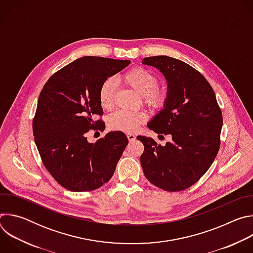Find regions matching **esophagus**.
<instances>
[{
    "label": "esophagus",
    "mask_w": 253,
    "mask_h": 253,
    "mask_svg": "<svg viewBox=\"0 0 253 253\" xmlns=\"http://www.w3.org/2000/svg\"><path fill=\"white\" fill-rule=\"evenodd\" d=\"M127 138H128L129 141H134L136 139V136L134 134H132V133H128L127 134Z\"/></svg>",
    "instance_id": "1"
}]
</instances>
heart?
I'll list each match as a JSON object with an SVG mask.
<instances>
[{"label":"heart","mask_w":253,"mask_h":253,"mask_svg":"<svg viewBox=\"0 0 253 253\" xmlns=\"http://www.w3.org/2000/svg\"><path fill=\"white\" fill-rule=\"evenodd\" d=\"M119 81L124 86L130 88L141 96L144 103L153 109L162 107L166 102V91L164 89L157 88V77L145 68H132L119 78ZM114 83L111 79H106L99 90V101L104 110L112 109L114 105ZM146 120L147 116L143 112L128 113L124 111H117L108 119V126L111 130L133 133Z\"/></svg>","instance_id":"b5f03b06"}]
</instances>
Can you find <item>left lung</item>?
<instances>
[{
	"instance_id": "obj_1",
	"label": "left lung",
	"mask_w": 253,
	"mask_h": 253,
	"mask_svg": "<svg viewBox=\"0 0 253 253\" xmlns=\"http://www.w3.org/2000/svg\"><path fill=\"white\" fill-rule=\"evenodd\" d=\"M142 64L158 69L167 82V98L147 124L171 135L165 146L137 136L144 145L140 157L145 177L167 191L184 190L205 174L220 147L222 114L208 81L190 65L168 56L147 57Z\"/></svg>"
}]
</instances>
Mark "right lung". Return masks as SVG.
Returning <instances> with one entry per match:
<instances>
[{
	"mask_svg": "<svg viewBox=\"0 0 253 253\" xmlns=\"http://www.w3.org/2000/svg\"><path fill=\"white\" fill-rule=\"evenodd\" d=\"M130 64L85 56L55 73L43 87L33 120V134L46 169L68 190H94L108 182L128 144L121 131H111L95 143L90 130H104L99 90L102 83ZM98 127H97L96 126Z\"/></svg>",
	"mask_w": 253,
	"mask_h": 253,
	"instance_id": "1",
	"label": "right lung"
}]
</instances>
